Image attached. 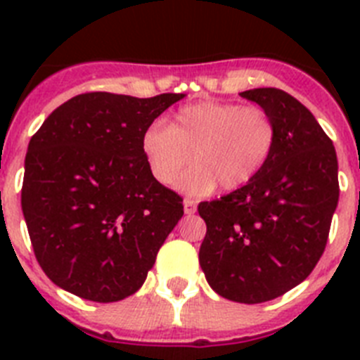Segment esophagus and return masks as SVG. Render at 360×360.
I'll return each instance as SVG.
<instances>
[{
  "instance_id": "esophagus-1",
  "label": "esophagus",
  "mask_w": 360,
  "mask_h": 360,
  "mask_svg": "<svg viewBox=\"0 0 360 360\" xmlns=\"http://www.w3.org/2000/svg\"><path fill=\"white\" fill-rule=\"evenodd\" d=\"M184 211H186V214H193V212H196V202H195V200H191V198L184 200Z\"/></svg>"
}]
</instances>
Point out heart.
Segmentation results:
<instances>
[{
	"label": "heart",
	"instance_id": "1",
	"mask_svg": "<svg viewBox=\"0 0 360 360\" xmlns=\"http://www.w3.org/2000/svg\"><path fill=\"white\" fill-rule=\"evenodd\" d=\"M276 141V120L265 108L203 101L180 108L167 128L148 126L141 148L151 174L164 186H173L193 162L180 187L205 195L218 186H247L272 157Z\"/></svg>",
	"mask_w": 360,
	"mask_h": 360
}]
</instances>
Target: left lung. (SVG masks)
Returning a JSON list of instances; mask_svg holds the SVG:
<instances>
[{
  "label": "left lung",
  "mask_w": 360,
  "mask_h": 360,
  "mask_svg": "<svg viewBox=\"0 0 360 360\" xmlns=\"http://www.w3.org/2000/svg\"><path fill=\"white\" fill-rule=\"evenodd\" d=\"M240 95L272 115L278 141L254 180L200 203L207 232L198 257L216 294L256 304L310 276L326 247L339 180L332 141L297 98L278 88Z\"/></svg>",
  "instance_id": "1"
}]
</instances>
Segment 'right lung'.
<instances>
[{
	"label": "right lung",
	"instance_id": "add662e5",
	"mask_svg": "<svg viewBox=\"0 0 360 360\" xmlns=\"http://www.w3.org/2000/svg\"><path fill=\"white\" fill-rule=\"evenodd\" d=\"M184 97L82 94L32 136L21 209L37 263L57 287L113 303L144 285L184 205L149 171L142 133Z\"/></svg>",
	"mask_w": 360,
	"mask_h": 360
}]
</instances>
